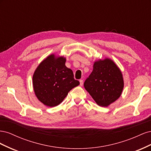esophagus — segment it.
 <instances>
[{"mask_svg":"<svg viewBox=\"0 0 151 151\" xmlns=\"http://www.w3.org/2000/svg\"><path fill=\"white\" fill-rule=\"evenodd\" d=\"M79 82H80V85H81V86H83V80L81 79V80L79 81Z\"/></svg>","mask_w":151,"mask_h":151,"instance_id":"esophagus-1","label":"esophagus"}]
</instances>
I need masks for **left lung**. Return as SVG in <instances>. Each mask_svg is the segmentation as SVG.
Instances as JSON below:
<instances>
[{
  "mask_svg": "<svg viewBox=\"0 0 151 151\" xmlns=\"http://www.w3.org/2000/svg\"><path fill=\"white\" fill-rule=\"evenodd\" d=\"M86 90L98 105L106 107L120 96L123 88L122 72L110 59L96 62L84 83Z\"/></svg>",
  "mask_w": 151,
  "mask_h": 151,
  "instance_id": "1",
  "label": "left lung"
}]
</instances>
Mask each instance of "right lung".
Listing matches in <instances>:
<instances>
[{
  "mask_svg": "<svg viewBox=\"0 0 151 151\" xmlns=\"http://www.w3.org/2000/svg\"><path fill=\"white\" fill-rule=\"evenodd\" d=\"M36 97L46 106H56L61 103L68 93L79 84L74 74L65 66V58L48 57L40 63L33 77Z\"/></svg>",
  "mask_w": 151,
  "mask_h": 151,
  "instance_id": "1",
  "label": "right lung"
}]
</instances>
